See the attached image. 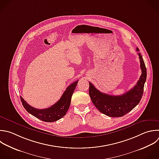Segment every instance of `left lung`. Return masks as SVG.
Here are the masks:
<instances>
[{"label":"left lung","instance_id":"8db88e82","mask_svg":"<svg viewBox=\"0 0 159 159\" xmlns=\"http://www.w3.org/2000/svg\"><path fill=\"white\" fill-rule=\"evenodd\" d=\"M137 51L139 50L137 48ZM140 59L141 76L137 84L127 93L119 96H112L100 92L89 82V94L96 107L102 114L112 117H122L132 110L140 102L147 78V70L140 53H137Z\"/></svg>","mask_w":159,"mask_h":159}]
</instances>
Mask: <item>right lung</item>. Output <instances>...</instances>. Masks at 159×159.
Here are the masks:
<instances>
[{
	"instance_id": "1",
	"label": "right lung",
	"mask_w": 159,
	"mask_h": 159,
	"mask_svg": "<svg viewBox=\"0 0 159 159\" xmlns=\"http://www.w3.org/2000/svg\"><path fill=\"white\" fill-rule=\"evenodd\" d=\"M78 80L75 81L67 87L61 98L51 107L40 109L33 107L29 105L23 98L20 96V99L23 106L26 111L35 116V117L45 122H55L62 118L68 111L70 103L71 96L78 84Z\"/></svg>"
}]
</instances>
